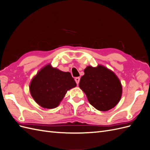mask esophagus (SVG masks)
I'll return each mask as SVG.
<instances>
[{"mask_svg":"<svg viewBox=\"0 0 150 150\" xmlns=\"http://www.w3.org/2000/svg\"><path fill=\"white\" fill-rule=\"evenodd\" d=\"M74 80L76 81V83H77V84H78L79 83V81H80V78H79V77H77V78H76L74 79Z\"/></svg>","mask_w":150,"mask_h":150,"instance_id":"34e87169","label":"esophagus"}]
</instances>
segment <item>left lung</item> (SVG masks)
Segmentation results:
<instances>
[{"mask_svg": "<svg viewBox=\"0 0 150 150\" xmlns=\"http://www.w3.org/2000/svg\"><path fill=\"white\" fill-rule=\"evenodd\" d=\"M79 86L96 110L106 111L114 108L122 96L121 81L114 72L102 65L89 66L84 70Z\"/></svg>", "mask_w": 150, "mask_h": 150, "instance_id": "left-lung-1", "label": "left lung"}]
</instances>
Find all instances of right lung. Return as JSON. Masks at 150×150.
I'll return each mask as SVG.
<instances>
[{"label":"right lung","mask_w":150,"mask_h":150,"mask_svg":"<svg viewBox=\"0 0 150 150\" xmlns=\"http://www.w3.org/2000/svg\"><path fill=\"white\" fill-rule=\"evenodd\" d=\"M76 86L69 72H63L48 64L32 79L29 90L32 97L40 106L54 109L59 105L67 91Z\"/></svg>","instance_id":"right-lung-1"}]
</instances>
